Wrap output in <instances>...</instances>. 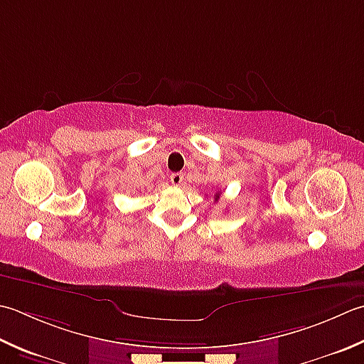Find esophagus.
Instances as JSON below:
<instances>
[{
	"mask_svg": "<svg viewBox=\"0 0 364 364\" xmlns=\"http://www.w3.org/2000/svg\"><path fill=\"white\" fill-rule=\"evenodd\" d=\"M183 173H172V175H170V181H172V184H173V186H180V184L183 183Z\"/></svg>",
	"mask_w": 364,
	"mask_h": 364,
	"instance_id": "34e87169",
	"label": "esophagus"
}]
</instances>
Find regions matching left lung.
<instances>
[{"mask_svg":"<svg viewBox=\"0 0 364 364\" xmlns=\"http://www.w3.org/2000/svg\"><path fill=\"white\" fill-rule=\"evenodd\" d=\"M219 196H220V194H219V192H218V194H216V197H215V198H216V200H219Z\"/></svg>","mask_w":364,"mask_h":364,"instance_id":"8db88e82","label":"left lung"}]
</instances>
